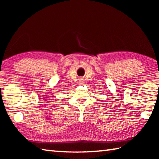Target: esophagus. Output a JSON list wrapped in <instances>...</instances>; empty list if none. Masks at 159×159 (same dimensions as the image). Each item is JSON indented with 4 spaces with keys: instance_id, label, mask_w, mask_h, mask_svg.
I'll use <instances>...</instances> for the list:
<instances>
[{
    "instance_id": "1",
    "label": "esophagus",
    "mask_w": 159,
    "mask_h": 159,
    "mask_svg": "<svg viewBox=\"0 0 159 159\" xmlns=\"http://www.w3.org/2000/svg\"><path fill=\"white\" fill-rule=\"evenodd\" d=\"M81 80H82V79H81Z\"/></svg>"
}]
</instances>
